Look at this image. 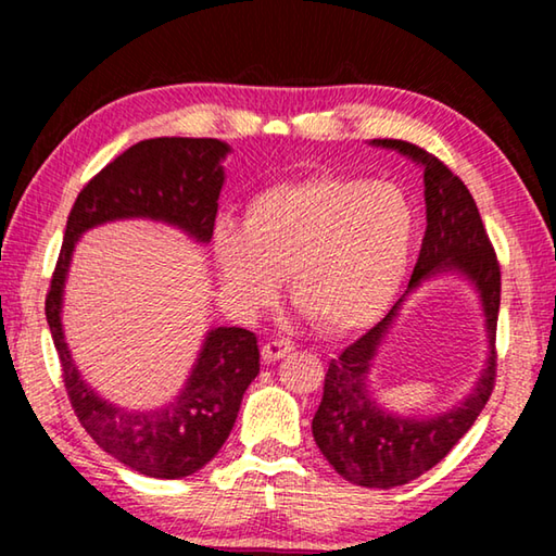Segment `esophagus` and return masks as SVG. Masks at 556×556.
Listing matches in <instances>:
<instances>
[{"instance_id": "obj_1", "label": "esophagus", "mask_w": 556, "mask_h": 556, "mask_svg": "<svg viewBox=\"0 0 556 556\" xmlns=\"http://www.w3.org/2000/svg\"><path fill=\"white\" fill-rule=\"evenodd\" d=\"M291 351H294V343L287 341V338H275V341H267L265 345H262V361L275 363V361H279V357L289 355Z\"/></svg>"}]
</instances>
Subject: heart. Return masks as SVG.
<instances>
[{
	"instance_id": "obj_1",
	"label": "heart",
	"mask_w": 556,
	"mask_h": 556,
	"mask_svg": "<svg viewBox=\"0 0 556 556\" xmlns=\"http://www.w3.org/2000/svg\"><path fill=\"white\" fill-rule=\"evenodd\" d=\"M419 215L394 184L316 174L252 195L242 232L220 225L215 262L228 294L269 306L279 279L318 331L357 333L388 312L407 277Z\"/></svg>"
}]
</instances>
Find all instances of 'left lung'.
<instances>
[{"label": "left lung", "instance_id": "8db88e82", "mask_svg": "<svg viewBox=\"0 0 556 556\" xmlns=\"http://www.w3.org/2000/svg\"><path fill=\"white\" fill-rule=\"evenodd\" d=\"M372 144L397 149L425 168L427 232L419 260L414 265L409 289L441 270H458L482 294L492 355L475 392L459 405L431 420L397 418L384 413L369 397L367 370L374 351L387 332L397 304L368 333L357 338L328 363L324 400L312 421L314 441L328 464L348 483L363 488H397L434 468L458 439L473 427L495 388V328L501 312V265L491 238L483 228L481 213L466 184L439 162L434 154L402 139H372ZM406 295V294H404Z\"/></svg>", "mask_w": 556, "mask_h": 556}]
</instances>
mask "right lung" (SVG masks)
Here are the masks:
<instances>
[{"mask_svg":"<svg viewBox=\"0 0 556 556\" xmlns=\"http://www.w3.org/2000/svg\"><path fill=\"white\" fill-rule=\"evenodd\" d=\"M228 152L220 139L159 137L112 159L73 203L46 294V321L75 417L102 451L149 478L191 476L218 454L244 390L260 372L257 338L248 328H213L184 392L168 407L127 412L100 400L75 368L61 328L65 275L80 235L110 220H164L199 242H211L225 181L220 162Z\"/></svg>","mask_w":556,"mask_h":556,"instance_id":"right-lung-1","label":"right lung"}]
</instances>
